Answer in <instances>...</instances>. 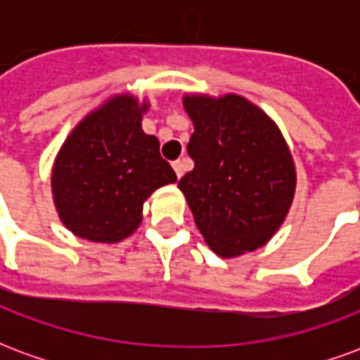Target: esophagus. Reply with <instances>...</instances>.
Returning a JSON list of instances; mask_svg holds the SVG:
<instances>
[{"instance_id": "obj_1", "label": "esophagus", "mask_w": 360, "mask_h": 360, "mask_svg": "<svg viewBox=\"0 0 360 360\" xmlns=\"http://www.w3.org/2000/svg\"><path fill=\"white\" fill-rule=\"evenodd\" d=\"M173 172H175V175H177V177H183V173H185V162H183V160H177V162H173Z\"/></svg>"}]
</instances>
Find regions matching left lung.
Returning <instances> with one entry per match:
<instances>
[{"label": "left lung", "instance_id": "8db88e82", "mask_svg": "<svg viewBox=\"0 0 360 360\" xmlns=\"http://www.w3.org/2000/svg\"><path fill=\"white\" fill-rule=\"evenodd\" d=\"M195 133L193 172L177 183L204 241L218 257L264 247L278 233L297 188L291 150L276 121L239 94H183Z\"/></svg>", "mask_w": 360, "mask_h": 360}]
</instances>
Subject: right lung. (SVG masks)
Instances as JSON below:
<instances>
[{
  "mask_svg": "<svg viewBox=\"0 0 360 360\" xmlns=\"http://www.w3.org/2000/svg\"><path fill=\"white\" fill-rule=\"evenodd\" d=\"M150 100L110 96L67 134L51 165V198L61 224L92 243L131 237L150 195L175 183L160 142L142 131Z\"/></svg>",
  "mask_w": 360,
  "mask_h": 360,
  "instance_id": "right-lung-1",
  "label": "right lung"
}]
</instances>
